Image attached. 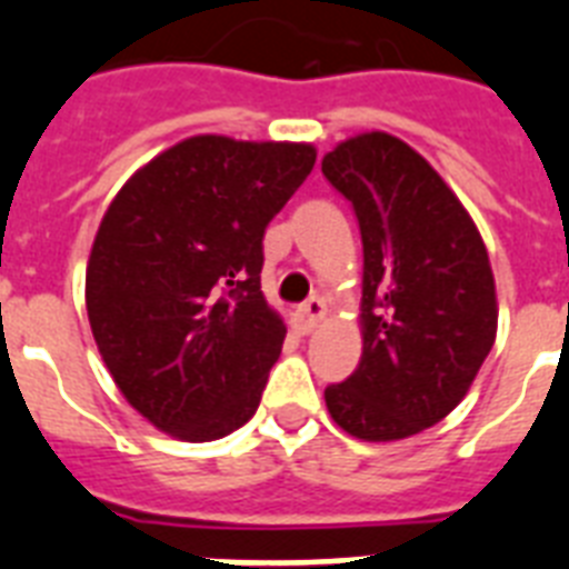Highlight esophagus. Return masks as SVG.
<instances>
[{
	"instance_id": "34e87169",
	"label": "esophagus",
	"mask_w": 569,
	"mask_h": 569,
	"mask_svg": "<svg viewBox=\"0 0 569 569\" xmlns=\"http://www.w3.org/2000/svg\"><path fill=\"white\" fill-rule=\"evenodd\" d=\"M322 317H326V302H322L319 296H311V299L296 311V328H299V335H311Z\"/></svg>"
}]
</instances>
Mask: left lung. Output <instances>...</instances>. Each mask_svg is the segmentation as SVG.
<instances>
[{"mask_svg": "<svg viewBox=\"0 0 569 569\" xmlns=\"http://www.w3.org/2000/svg\"><path fill=\"white\" fill-rule=\"evenodd\" d=\"M322 173L363 241V355L326 387L328 412L358 439L396 442L442 421L480 372L497 335L495 276L457 194L396 136L340 142Z\"/></svg>", "mask_w": 569, "mask_h": 569, "instance_id": "obj_1", "label": "left lung"}]
</instances>
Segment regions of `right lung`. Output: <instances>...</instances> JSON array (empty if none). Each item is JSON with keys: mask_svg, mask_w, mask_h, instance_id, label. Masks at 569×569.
I'll use <instances>...</instances> for the list:
<instances>
[{"mask_svg": "<svg viewBox=\"0 0 569 569\" xmlns=\"http://www.w3.org/2000/svg\"><path fill=\"white\" fill-rule=\"evenodd\" d=\"M313 162L311 144L191 136L107 209L87 267L89 326L159 430L209 442L256 416L288 335L261 293V241Z\"/></svg>", "mask_w": 569, "mask_h": 569, "instance_id": "1", "label": "right lung"}]
</instances>
